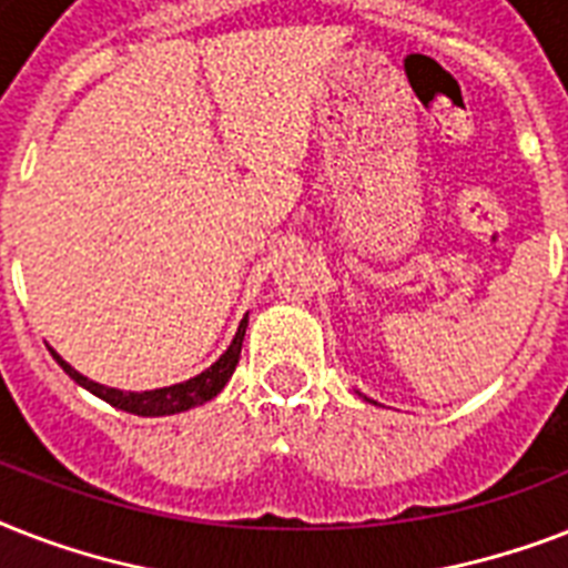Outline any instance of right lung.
<instances>
[{"instance_id": "1", "label": "right lung", "mask_w": 568, "mask_h": 568, "mask_svg": "<svg viewBox=\"0 0 568 568\" xmlns=\"http://www.w3.org/2000/svg\"><path fill=\"white\" fill-rule=\"evenodd\" d=\"M244 333H247V315L239 324V333L232 338V345L226 347V354L212 365V368H205L203 374H196V377L185 379V383H176V386H164V388H153V392H123V388H109L102 386V383H93L84 374H79L73 365H67L61 356L52 351L55 356V363L64 368L70 377L84 386L88 392H93L97 397H102L105 404L118 406L123 413L132 415H173V413H185L191 406H200L205 400H212L217 392H221L226 383H230L232 372H235V365H239L241 356V342H244Z\"/></svg>"}]
</instances>
